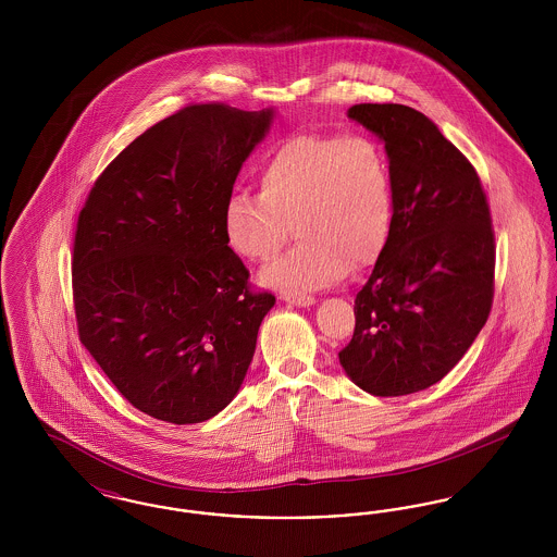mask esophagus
Instances as JSON below:
<instances>
[{
    "label": "esophagus",
    "instance_id": "esophagus-1",
    "mask_svg": "<svg viewBox=\"0 0 557 557\" xmlns=\"http://www.w3.org/2000/svg\"><path fill=\"white\" fill-rule=\"evenodd\" d=\"M282 298H284L286 302L298 305V307H309V305L315 302V298H313L311 294H300V292H284Z\"/></svg>",
    "mask_w": 557,
    "mask_h": 557
}]
</instances>
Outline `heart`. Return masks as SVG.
Returning <instances> with one entry per match:
<instances>
[{
	"label": "heart",
	"mask_w": 557,
	"mask_h": 557,
	"mask_svg": "<svg viewBox=\"0 0 557 557\" xmlns=\"http://www.w3.org/2000/svg\"><path fill=\"white\" fill-rule=\"evenodd\" d=\"M261 194L236 191L223 212L230 248L246 261H273L263 273L282 290H318L348 269L371 265L393 232L391 162L370 135L305 133L275 146L259 171Z\"/></svg>",
	"instance_id": "1"
}]
</instances>
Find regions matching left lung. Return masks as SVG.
Masks as SVG:
<instances>
[{"label": "left lung", "mask_w": 557, "mask_h": 557, "mask_svg": "<svg viewBox=\"0 0 557 557\" xmlns=\"http://www.w3.org/2000/svg\"><path fill=\"white\" fill-rule=\"evenodd\" d=\"M348 116L386 148L395 219L338 352L375 397L424 391L484 327L495 294V232L476 169L438 127L403 104H355Z\"/></svg>", "instance_id": "left-lung-1"}]
</instances>
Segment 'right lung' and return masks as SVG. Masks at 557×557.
<instances>
[{"mask_svg": "<svg viewBox=\"0 0 557 557\" xmlns=\"http://www.w3.org/2000/svg\"><path fill=\"white\" fill-rule=\"evenodd\" d=\"M273 110L189 104L108 164L77 219L79 341L135 409L198 424L236 397L275 305L227 246L223 212Z\"/></svg>", "mask_w": 557, "mask_h": 557, "instance_id": "obj_1", "label": "right lung"}]
</instances>
